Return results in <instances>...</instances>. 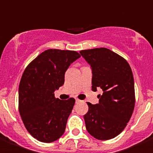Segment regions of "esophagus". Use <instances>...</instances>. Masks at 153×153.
<instances>
[{"label":"esophagus","mask_w":153,"mask_h":153,"mask_svg":"<svg viewBox=\"0 0 153 153\" xmlns=\"http://www.w3.org/2000/svg\"><path fill=\"white\" fill-rule=\"evenodd\" d=\"M81 102L80 100H79V99H76V103H77V102Z\"/></svg>","instance_id":"1"}]
</instances>
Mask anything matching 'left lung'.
Returning a JSON list of instances; mask_svg holds the SVG:
<instances>
[{
  "instance_id": "obj_1",
  "label": "left lung",
  "mask_w": 153,
  "mask_h": 153,
  "mask_svg": "<svg viewBox=\"0 0 153 153\" xmlns=\"http://www.w3.org/2000/svg\"><path fill=\"white\" fill-rule=\"evenodd\" d=\"M90 65L92 90L103 91L99 103L87 102L84 115L86 130L94 138L108 140L122 132L130 120L135 106L134 79L128 62L107 48L79 51Z\"/></svg>"
}]
</instances>
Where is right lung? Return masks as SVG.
Listing matches in <instances>:
<instances>
[{
	"label": "right lung",
	"mask_w": 153,
	"mask_h": 153,
	"mask_svg": "<svg viewBox=\"0 0 153 153\" xmlns=\"http://www.w3.org/2000/svg\"><path fill=\"white\" fill-rule=\"evenodd\" d=\"M79 57L74 51L49 49L24 70L19 85V112L27 130L38 141L52 143L64 133L75 100H61L54 91L63 86L65 73Z\"/></svg>",
	"instance_id": "right-lung-1"
}]
</instances>
